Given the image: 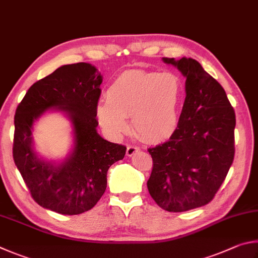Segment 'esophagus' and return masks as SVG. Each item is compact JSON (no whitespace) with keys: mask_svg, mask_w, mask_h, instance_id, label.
<instances>
[{"mask_svg":"<svg viewBox=\"0 0 258 258\" xmlns=\"http://www.w3.org/2000/svg\"><path fill=\"white\" fill-rule=\"evenodd\" d=\"M139 151V147L134 146V145H129L126 147V156H133L136 154V153Z\"/></svg>","mask_w":258,"mask_h":258,"instance_id":"obj_1","label":"esophagus"}]
</instances>
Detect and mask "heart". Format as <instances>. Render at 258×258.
<instances>
[{
	"mask_svg": "<svg viewBox=\"0 0 258 258\" xmlns=\"http://www.w3.org/2000/svg\"><path fill=\"white\" fill-rule=\"evenodd\" d=\"M184 94L183 83L174 72L129 70L113 81L105 93L106 103H99L96 116L113 136L128 130L132 117L139 137L156 142L169 137L177 128Z\"/></svg>",
	"mask_w": 258,
	"mask_h": 258,
	"instance_id": "1",
	"label": "heart"
}]
</instances>
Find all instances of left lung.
Returning <instances> with one entry per match:
<instances>
[{
    "instance_id": "8db88e82",
    "label": "left lung",
    "mask_w": 258,
    "mask_h": 258,
    "mask_svg": "<svg viewBox=\"0 0 258 258\" xmlns=\"http://www.w3.org/2000/svg\"><path fill=\"white\" fill-rule=\"evenodd\" d=\"M186 77V98L168 142L148 148L153 169L147 188L168 212H184L213 200L234 157L236 114L224 89L196 60L163 57Z\"/></svg>"
}]
</instances>
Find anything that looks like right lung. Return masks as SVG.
Here are the masks:
<instances>
[{"label": "right lung", "mask_w": 258, "mask_h": 258, "mask_svg": "<svg viewBox=\"0 0 258 258\" xmlns=\"http://www.w3.org/2000/svg\"><path fill=\"white\" fill-rule=\"evenodd\" d=\"M102 80L89 63L62 66L36 81L17 107L13 160L33 200L44 209L63 215L92 210L106 189L107 170L124 157L125 146L97 134ZM48 108L64 111L74 125V151L58 166L38 159L32 148V124Z\"/></svg>", "instance_id": "add662e5"}]
</instances>
